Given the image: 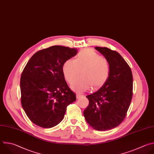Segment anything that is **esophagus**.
<instances>
[{"instance_id": "obj_1", "label": "esophagus", "mask_w": 154, "mask_h": 154, "mask_svg": "<svg viewBox=\"0 0 154 154\" xmlns=\"http://www.w3.org/2000/svg\"><path fill=\"white\" fill-rule=\"evenodd\" d=\"M76 95H77V98H80V97H82V95L80 94V93H77Z\"/></svg>"}]
</instances>
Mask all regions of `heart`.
<instances>
[{"label":"heart","mask_w":154,"mask_h":154,"mask_svg":"<svg viewBox=\"0 0 154 154\" xmlns=\"http://www.w3.org/2000/svg\"><path fill=\"white\" fill-rule=\"evenodd\" d=\"M72 88L77 91L96 89L103 85L110 74V65L107 59L92 49L86 48L79 51L75 59L66 60L62 66L65 79L71 83Z\"/></svg>","instance_id":"obj_1"}]
</instances>
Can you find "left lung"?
I'll return each mask as SVG.
<instances>
[{"label":"left lung","mask_w":154,"mask_h":154,"mask_svg":"<svg viewBox=\"0 0 154 154\" xmlns=\"http://www.w3.org/2000/svg\"><path fill=\"white\" fill-rule=\"evenodd\" d=\"M95 49L109 61L110 74L103 85L86 96L89 103L83 114L93 129L105 131L118 126L126 117L132 98L133 77L129 66L117 51L106 47Z\"/></svg>","instance_id":"1"}]
</instances>
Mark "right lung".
Masks as SVG:
<instances>
[{
    "mask_svg": "<svg viewBox=\"0 0 154 154\" xmlns=\"http://www.w3.org/2000/svg\"><path fill=\"white\" fill-rule=\"evenodd\" d=\"M78 51L53 46L35 53L24 68L20 77L21 104L35 125L53 128L63 119L66 107L76 100L63 73L64 62Z\"/></svg>",
    "mask_w": 154,
    "mask_h": 154,
    "instance_id": "1",
    "label": "right lung"
}]
</instances>
